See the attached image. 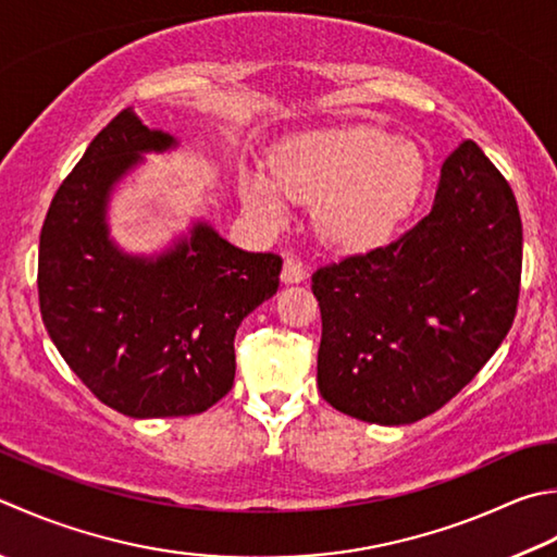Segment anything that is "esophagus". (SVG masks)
<instances>
[{"label":"esophagus","instance_id":"34e87169","mask_svg":"<svg viewBox=\"0 0 557 557\" xmlns=\"http://www.w3.org/2000/svg\"><path fill=\"white\" fill-rule=\"evenodd\" d=\"M304 280H307V268H304L301 260L287 258L285 265H282V282H285V285H297V282Z\"/></svg>","mask_w":557,"mask_h":557}]
</instances>
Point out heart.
I'll return each instance as SVG.
<instances>
[{"mask_svg": "<svg viewBox=\"0 0 557 557\" xmlns=\"http://www.w3.org/2000/svg\"><path fill=\"white\" fill-rule=\"evenodd\" d=\"M424 178L420 149L384 129L352 125L289 139L275 169L250 171L242 200L268 226L287 220V195L315 200L313 222L325 242L369 250L388 242L416 205Z\"/></svg>", "mask_w": 557, "mask_h": 557, "instance_id": "obj_1", "label": "heart"}]
</instances>
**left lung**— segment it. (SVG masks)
<instances>
[{
  "mask_svg": "<svg viewBox=\"0 0 557 557\" xmlns=\"http://www.w3.org/2000/svg\"><path fill=\"white\" fill-rule=\"evenodd\" d=\"M519 282L515 193L466 139L442 163L428 216L396 242L311 275L323 323L321 396L374 424L432 416L503 345Z\"/></svg>",
  "mask_w": 557,
  "mask_h": 557,
  "instance_id": "1",
  "label": "left lung"
}]
</instances>
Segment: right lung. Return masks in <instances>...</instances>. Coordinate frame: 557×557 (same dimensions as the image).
<instances>
[{
	"label": "right lung",
	"mask_w": 557,
	"mask_h": 557,
	"mask_svg": "<svg viewBox=\"0 0 557 557\" xmlns=\"http://www.w3.org/2000/svg\"><path fill=\"white\" fill-rule=\"evenodd\" d=\"M176 137L120 111L54 193L40 232L42 323L64 362L127 418L198 416L234 386V335L280 287L282 258L248 253L207 222L159 256L111 238L108 200L147 151Z\"/></svg>",
	"instance_id": "right-lung-1"
}]
</instances>
